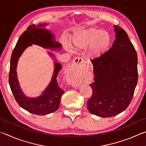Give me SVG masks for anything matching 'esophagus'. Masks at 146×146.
Segmentation results:
<instances>
[{"mask_svg": "<svg viewBox=\"0 0 146 146\" xmlns=\"http://www.w3.org/2000/svg\"><path fill=\"white\" fill-rule=\"evenodd\" d=\"M82 64H85L86 66H88V63L86 62L85 60H84L82 58H76L75 60H74L72 64V66H70V68H68V72L70 73V74L71 73H73V68L75 67V66H79L80 65H82ZM71 83L72 84L73 86H78V82L77 80H73V81H71Z\"/></svg>", "mask_w": 146, "mask_h": 146, "instance_id": "1", "label": "esophagus"}]
</instances>
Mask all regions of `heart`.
Masks as SVG:
<instances>
[{
    "label": "heart",
    "instance_id": "1",
    "mask_svg": "<svg viewBox=\"0 0 146 146\" xmlns=\"http://www.w3.org/2000/svg\"><path fill=\"white\" fill-rule=\"evenodd\" d=\"M72 42L77 49H84L90 46L89 54L96 57L108 50L111 42V38L110 34L102 29L92 28L78 32L73 36Z\"/></svg>",
    "mask_w": 146,
    "mask_h": 146
}]
</instances>
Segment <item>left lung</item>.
I'll list each match as a JSON object with an SVG mask.
<instances>
[{
    "label": "left lung",
    "mask_w": 146,
    "mask_h": 146,
    "mask_svg": "<svg viewBox=\"0 0 146 146\" xmlns=\"http://www.w3.org/2000/svg\"><path fill=\"white\" fill-rule=\"evenodd\" d=\"M116 39L112 47L97 58L91 59L93 66V90L88 100L91 113L111 117L129 106L138 82L137 54L122 28L115 26Z\"/></svg>",
    "instance_id": "left-lung-1"
}]
</instances>
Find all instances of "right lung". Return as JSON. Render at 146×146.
I'll return each instance as SVG.
<instances>
[{
  "label": "right lung",
  "mask_w": 146,
  "mask_h": 146,
  "mask_svg": "<svg viewBox=\"0 0 146 146\" xmlns=\"http://www.w3.org/2000/svg\"><path fill=\"white\" fill-rule=\"evenodd\" d=\"M46 25L48 24H42L36 26L32 24L22 34L12 52L9 73V84L17 102L28 112L38 115H46L55 112L60 106L64 91L59 87L56 78L62 69L61 64L55 62L54 73L50 83L40 96L35 98L26 97L22 91L17 78V66L24 51L32 44L46 49H61L62 44L55 40L53 34L48 29L41 28ZM48 53L54 57L53 54L50 52Z\"/></svg>",
  "instance_id": "obj_1"
}]
</instances>
